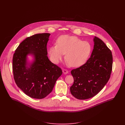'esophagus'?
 I'll list each match as a JSON object with an SVG mask.
<instances>
[{
  "label": "esophagus",
  "mask_w": 125,
  "mask_h": 125,
  "mask_svg": "<svg viewBox=\"0 0 125 125\" xmlns=\"http://www.w3.org/2000/svg\"><path fill=\"white\" fill-rule=\"evenodd\" d=\"M62 72H63V73L64 74H67L68 73V71L66 69H63L62 70Z\"/></svg>",
  "instance_id": "34e87169"
}]
</instances>
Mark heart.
Returning <instances> with one entry per match:
<instances>
[{"instance_id": "obj_1", "label": "heart", "mask_w": 125, "mask_h": 125, "mask_svg": "<svg viewBox=\"0 0 125 125\" xmlns=\"http://www.w3.org/2000/svg\"><path fill=\"white\" fill-rule=\"evenodd\" d=\"M91 51L89 42L83 41L75 36L64 35L58 38L57 44L51 47L49 52L52 61L56 63L65 53L67 62L72 67H77L87 62Z\"/></svg>"}]
</instances>
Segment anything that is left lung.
Wrapping results in <instances>:
<instances>
[{"mask_svg":"<svg viewBox=\"0 0 125 125\" xmlns=\"http://www.w3.org/2000/svg\"><path fill=\"white\" fill-rule=\"evenodd\" d=\"M94 48L90 57L80 67L72 70L73 83L70 87L73 96L86 100L97 94L106 84L112 70L111 50L100 38H93Z\"/></svg>","mask_w":125,"mask_h":125,"instance_id":"left-lung-1","label":"left lung"}]
</instances>
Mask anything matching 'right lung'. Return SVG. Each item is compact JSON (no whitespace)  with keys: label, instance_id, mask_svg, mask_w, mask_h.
Instances as JSON below:
<instances>
[{"label":"right lung","instance_id":"obj_1","mask_svg":"<svg viewBox=\"0 0 125 125\" xmlns=\"http://www.w3.org/2000/svg\"><path fill=\"white\" fill-rule=\"evenodd\" d=\"M49 33L37 34L27 37L15 50L12 60L15 82L26 95L34 99L46 97L52 90L56 81L62 75L61 68L52 62L47 54ZM34 61L27 62V55Z\"/></svg>","mask_w":125,"mask_h":125}]
</instances>
